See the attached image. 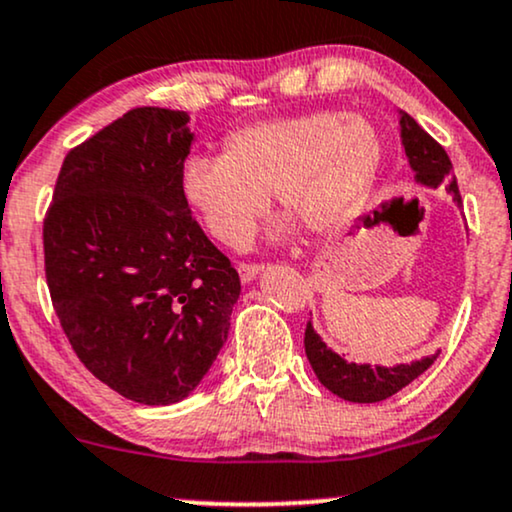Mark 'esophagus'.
I'll return each mask as SVG.
<instances>
[{"label":"esophagus","mask_w":512,"mask_h":512,"mask_svg":"<svg viewBox=\"0 0 512 512\" xmlns=\"http://www.w3.org/2000/svg\"><path fill=\"white\" fill-rule=\"evenodd\" d=\"M238 274H240V279H243L245 283L255 281V279H257V274H260V264L240 262V264H238Z\"/></svg>","instance_id":"34e87169"}]
</instances>
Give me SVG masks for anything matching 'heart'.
I'll return each mask as SVG.
<instances>
[{"label": "heart", "instance_id": "obj_1", "mask_svg": "<svg viewBox=\"0 0 512 512\" xmlns=\"http://www.w3.org/2000/svg\"><path fill=\"white\" fill-rule=\"evenodd\" d=\"M384 147L360 116L312 112L226 135L221 155L195 152L178 169V195L214 240L243 248L274 193L310 231L343 224L377 181Z\"/></svg>", "mask_w": 512, "mask_h": 512}]
</instances>
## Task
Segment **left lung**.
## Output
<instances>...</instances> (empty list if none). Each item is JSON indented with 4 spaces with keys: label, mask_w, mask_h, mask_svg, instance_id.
Here are the masks:
<instances>
[{
    "label": "left lung",
    "mask_w": 512,
    "mask_h": 512,
    "mask_svg": "<svg viewBox=\"0 0 512 512\" xmlns=\"http://www.w3.org/2000/svg\"><path fill=\"white\" fill-rule=\"evenodd\" d=\"M400 140H403L405 155H408V162L415 171V181L429 188L446 186L448 193L453 195L455 205L463 207V197H460L458 181L453 176V164L446 150L405 112H400ZM305 353L317 379L331 393H336L343 400H350V403H379V400L391 398L393 393L405 389L410 381L427 372L439 357V353H434L410 362V365L396 367L355 365V362H348L346 357H341L326 346L310 322H307L305 329Z\"/></svg>",
    "instance_id": "obj_1"
}]
</instances>
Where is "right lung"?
<instances>
[{
  "label": "right lung",
  "instance_id": "1",
  "mask_svg": "<svg viewBox=\"0 0 512 512\" xmlns=\"http://www.w3.org/2000/svg\"><path fill=\"white\" fill-rule=\"evenodd\" d=\"M186 112L138 107L61 164L45 274L78 360L143 405L188 396L229 338L238 272L178 195Z\"/></svg>",
  "mask_w": 512,
  "mask_h": 512
}]
</instances>
